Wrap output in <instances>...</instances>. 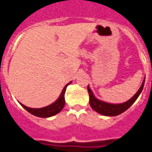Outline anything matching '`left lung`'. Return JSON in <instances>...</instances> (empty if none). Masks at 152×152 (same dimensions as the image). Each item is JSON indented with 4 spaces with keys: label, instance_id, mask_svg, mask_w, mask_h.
<instances>
[{
    "label": "left lung",
    "instance_id": "1",
    "mask_svg": "<svg viewBox=\"0 0 152 152\" xmlns=\"http://www.w3.org/2000/svg\"><path fill=\"white\" fill-rule=\"evenodd\" d=\"M144 83L145 78L142 81V85L139 88V89L137 91V93L128 101L123 102V103H120V104H113V103H109V102H103V101L99 100L94 96L89 85H88V95H89L90 106L93 110H95L96 112L102 114V115H104V116L113 117L119 115V114L125 112L126 110H128L133 104L134 102L137 100V98L140 95V93H142V88L144 86Z\"/></svg>",
    "mask_w": 152,
    "mask_h": 152
}]
</instances>
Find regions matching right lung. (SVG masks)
I'll use <instances>...</instances> for the list:
<instances>
[{
  "mask_svg": "<svg viewBox=\"0 0 152 152\" xmlns=\"http://www.w3.org/2000/svg\"><path fill=\"white\" fill-rule=\"evenodd\" d=\"M72 81L67 83V85H65V87L63 88L60 95L56 100V102H53L52 104H49L48 106L43 108H38V109H34V108H30L26 106L22 103H20L22 107L24 108L26 110H27L29 113L33 114L36 117H39V118H50L54 115H56L57 113H59L60 111L63 110V108L64 107L65 104V98L64 94L66 92V88L68 85H70Z\"/></svg>",
  "mask_w": 152,
  "mask_h": 152,
  "instance_id": "right-lung-1",
  "label": "right lung"
}]
</instances>
